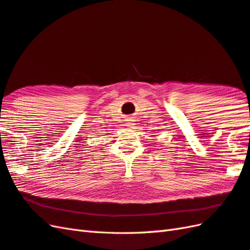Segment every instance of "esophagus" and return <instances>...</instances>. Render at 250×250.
<instances>
[{
	"instance_id": "34e87169",
	"label": "esophagus",
	"mask_w": 250,
	"mask_h": 250,
	"mask_svg": "<svg viewBox=\"0 0 250 250\" xmlns=\"http://www.w3.org/2000/svg\"><path fill=\"white\" fill-rule=\"evenodd\" d=\"M125 125L127 126V127H133V125H134V124H133V121L131 120V119H129V118H126V120H125Z\"/></svg>"
}]
</instances>
